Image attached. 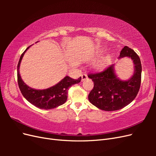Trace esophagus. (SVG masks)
<instances>
[{"label":"esophagus","instance_id":"34e87169","mask_svg":"<svg viewBox=\"0 0 156 156\" xmlns=\"http://www.w3.org/2000/svg\"><path fill=\"white\" fill-rule=\"evenodd\" d=\"M81 78H82V81H84V80H85L87 78V75L86 74V73H83V74H82V75H81Z\"/></svg>","mask_w":156,"mask_h":156}]
</instances>
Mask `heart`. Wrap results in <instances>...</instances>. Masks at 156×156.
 I'll return each mask as SVG.
<instances>
[{"mask_svg": "<svg viewBox=\"0 0 156 156\" xmlns=\"http://www.w3.org/2000/svg\"><path fill=\"white\" fill-rule=\"evenodd\" d=\"M108 60H109V58H108V57H107V58H105L104 59H103L102 60L100 61V62L97 64V67L100 68L103 67L105 65H106L108 63Z\"/></svg>", "mask_w": 156, "mask_h": 156, "instance_id": "1", "label": "heart"}]
</instances>
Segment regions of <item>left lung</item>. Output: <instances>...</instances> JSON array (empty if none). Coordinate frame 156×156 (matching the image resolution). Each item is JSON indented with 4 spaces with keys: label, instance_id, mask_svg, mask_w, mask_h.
<instances>
[{
    "label": "left lung",
    "instance_id": "8db88e82",
    "mask_svg": "<svg viewBox=\"0 0 156 156\" xmlns=\"http://www.w3.org/2000/svg\"><path fill=\"white\" fill-rule=\"evenodd\" d=\"M125 56L131 57L135 64L134 74L128 81H123L117 78L113 69L114 65H110L101 72L88 75L94 84L88 94V100L101 110H119L129 104L137 95L142 72L140 60L138 55L127 46L122 49L119 58Z\"/></svg>",
    "mask_w": 156,
    "mask_h": 156
}]
</instances>
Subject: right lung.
<instances>
[{"mask_svg": "<svg viewBox=\"0 0 156 156\" xmlns=\"http://www.w3.org/2000/svg\"><path fill=\"white\" fill-rule=\"evenodd\" d=\"M28 47L23 52L17 64V82L21 94L26 100L32 105L42 109H51L57 107L66 101L69 88L73 84L81 82V77L73 79L68 76L65 77L56 85L45 90H36L30 88L23 81L20 75V65L21 59Z\"/></svg>", "mask_w": 156, "mask_h": 156, "instance_id": "obj_1", "label": "right lung"}]
</instances>
